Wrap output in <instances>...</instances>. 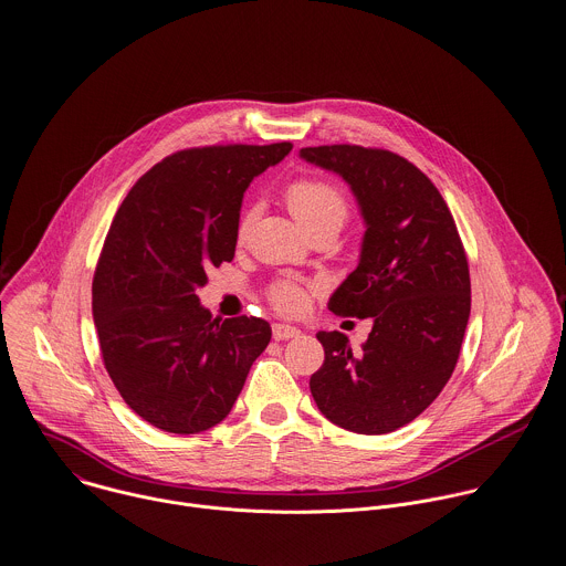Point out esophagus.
<instances>
[{
	"label": "esophagus",
	"mask_w": 566,
	"mask_h": 566,
	"mask_svg": "<svg viewBox=\"0 0 566 566\" xmlns=\"http://www.w3.org/2000/svg\"><path fill=\"white\" fill-rule=\"evenodd\" d=\"M300 335V328L291 326V324H273V339L282 342V339H293Z\"/></svg>",
	"instance_id": "1"
}]
</instances>
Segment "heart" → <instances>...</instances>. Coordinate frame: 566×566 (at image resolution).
<instances>
[{"instance_id": "1", "label": "heart", "mask_w": 566, "mask_h": 566, "mask_svg": "<svg viewBox=\"0 0 566 566\" xmlns=\"http://www.w3.org/2000/svg\"><path fill=\"white\" fill-rule=\"evenodd\" d=\"M284 200L295 220L308 231L333 229L339 231L348 218V198L342 188L322 177H300L284 188ZM253 222V211L244 213L238 224V238L242 240ZM275 308L284 313H300L306 304V291L302 284L284 280L271 286L269 293Z\"/></svg>"}]
</instances>
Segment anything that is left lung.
Masks as SVG:
<instances>
[{
	"instance_id": "left-lung-1",
	"label": "left lung",
	"mask_w": 566,
	"mask_h": 566,
	"mask_svg": "<svg viewBox=\"0 0 566 566\" xmlns=\"http://www.w3.org/2000/svg\"><path fill=\"white\" fill-rule=\"evenodd\" d=\"M300 155L350 184L366 222L359 264L328 306L373 317L361 353L344 333H317L324 364L311 375V396L346 431L391 433L440 396L458 364L471 313L464 244L436 184L402 155L357 144Z\"/></svg>"
}]
</instances>
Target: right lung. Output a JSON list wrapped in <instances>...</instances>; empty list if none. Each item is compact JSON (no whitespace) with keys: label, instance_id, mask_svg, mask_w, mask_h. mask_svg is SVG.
I'll return each mask as SVG.
<instances>
[{"label":"right lung","instance_id":"add662e5","mask_svg":"<svg viewBox=\"0 0 566 566\" xmlns=\"http://www.w3.org/2000/svg\"><path fill=\"white\" fill-rule=\"evenodd\" d=\"M291 148L177 150L135 181L113 218L93 275L99 350L124 402L166 433L220 424L271 342L266 319L213 317L196 289L233 260L251 179Z\"/></svg>","mask_w":566,"mask_h":566}]
</instances>
